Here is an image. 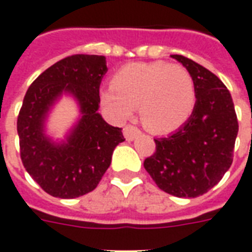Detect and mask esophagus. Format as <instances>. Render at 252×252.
I'll return each instance as SVG.
<instances>
[{
	"instance_id": "34e87169",
	"label": "esophagus",
	"mask_w": 252,
	"mask_h": 252,
	"mask_svg": "<svg viewBox=\"0 0 252 252\" xmlns=\"http://www.w3.org/2000/svg\"><path fill=\"white\" fill-rule=\"evenodd\" d=\"M124 136H126V140H135L139 135H140V129L135 126H126L124 129Z\"/></svg>"
}]
</instances>
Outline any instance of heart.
Returning a JSON list of instances; mask_svg holds the SVG:
<instances>
[{"label": "heart", "mask_w": 252, "mask_h": 252, "mask_svg": "<svg viewBox=\"0 0 252 252\" xmlns=\"http://www.w3.org/2000/svg\"><path fill=\"white\" fill-rule=\"evenodd\" d=\"M99 102L112 119H131L136 106L150 131L167 133L184 126L195 105L194 81L180 64L163 61L121 67L112 85L99 92Z\"/></svg>", "instance_id": "b5f03b06"}]
</instances>
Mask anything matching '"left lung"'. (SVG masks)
Masks as SVG:
<instances>
[{"label":"left lung","instance_id":"1","mask_svg":"<svg viewBox=\"0 0 252 252\" xmlns=\"http://www.w3.org/2000/svg\"><path fill=\"white\" fill-rule=\"evenodd\" d=\"M194 81L195 105L185 124L154 139L157 151L144 169L159 189L194 198L211 190L232 164L239 126L231 94L219 78L182 55H171Z\"/></svg>","mask_w":252,"mask_h":252}]
</instances>
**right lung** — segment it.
<instances>
[{
    "label": "right lung",
    "instance_id": "1",
    "mask_svg": "<svg viewBox=\"0 0 252 252\" xmlns=\"http://www.w3.org/2000/svg\"><path fill=\"white\" fill-rule=\"evenodd\" d=\"M108 71L102 55H72L43 71L25 93L17 119L20 155L28 174L48 194L75 198L97 188L112 162L121 128L98 113L99 85ZM63 94L71 95L80 119L64 141L45 132L49 112Z\"/></svg>",
    "mask_w": 252,
    "mask_h": 252
}]
</instances>
